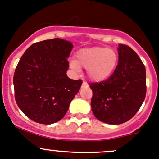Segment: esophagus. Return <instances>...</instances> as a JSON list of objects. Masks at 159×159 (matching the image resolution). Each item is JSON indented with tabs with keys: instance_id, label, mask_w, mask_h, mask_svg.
I'll return each instance as SVG.
<instances>
[{
	"instance_id": "1",
	"label": "esophagus",
	"mask_w": 159,
	"mask_h": 159,
	"mask_svg": "<svg viewBox=\"0 0 159 159\" xmlns=\"http://www.w3.org/2000/svg\"><path fill=\"white\" fill-rule=\"evenodd\" d=\"M82 86H83V87H86V86H88L87 83H86V81H83V85H82Z\"/></svg>"
}]
</instances>
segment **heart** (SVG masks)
<instances>
[{"mask_svg":"<svg viewBox=\"0 0 159 159\" xmlns=\"http://www.w3.org/2000/svg\"><path fill=\"white\" fill-rule=\"evenodd\" d=\"M118 56L111 48L103 47L82 48L76 54V60L72 61L73 68L86 69L87 75L94 81L107 79L114 72L117 66Z\"/></svg>","mask_w":159,"mask_h":159,"instance_id":"1","label":"heart"}]
</instances>
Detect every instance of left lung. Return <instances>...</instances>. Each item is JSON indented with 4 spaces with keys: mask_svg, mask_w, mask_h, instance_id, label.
I'll use <instances>...</instances> for the list:
<instances>
[{
    "mask_svg": "<svg viewBox=\"0 0 159 159\" xmlns=\"http://www.w3.org/2000/svg\"><path fill=\"white\" fill-rule=\"evenodd\" d=\"M118 64L107 80L89 83L93 91L91 108L100 121L120 125L132 118L146 96L144 63L128 45L120 44Z\"/></svg>",
    "mask_w": 159,
    "mask_h": 159,
    "instance_id": "1",
    "label": "left lung"
}]
</instances>
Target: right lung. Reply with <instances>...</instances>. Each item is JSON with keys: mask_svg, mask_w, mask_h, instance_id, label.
Listing matches in <instances>:
<instances>
[{"mask_svg": "<svg viewBox=\"0 0 159 159\" xmlns=\"http://www.w3.org/2000/svg\"><path fill=\"white\" fill-rule=\"evenodd\" d=\"M73 45L61 39L42 41L25 52L13 83L18 107L33 121L51 125L66 114L83 81L67 76Z\"/></svg>", "mask_w": 159, "mask_h": 159, "instance_id": "obj_1", "label": "right lung"}]
</instances>
